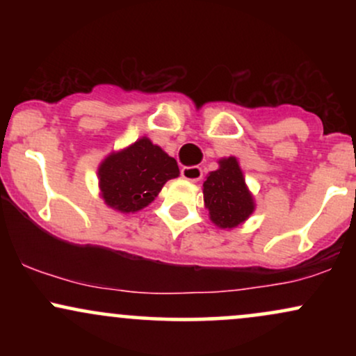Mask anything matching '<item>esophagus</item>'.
<instances>
[{"instance_id": "1", "label": "esophagus", "mask_w": 356, "mask_h": 356, "mask_svg": "<svg viewBox=\"0 0 356 356\" xmlns=\"http://www.w3.org/2000/svg\"><path fill=\"white\" fill-rule=\"evenodd\" d=\"M182 179L189 182H199L202 179V169L201 167H182L181 170Z\"/></svg>"}]
</instances>
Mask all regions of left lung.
Wrapping results in <instances>:
<instances>
[{"mask_svg":"<svg viewBox=\"0 0 356 356\" xmlns=\"http://www.w3.org/2000/svg\"><path fill=\"white\" fill-rule=\"evenodd\" d=\"M218 164L219 169L207 174L202 184L204 206L209 211L212 224L229 231L246 222L256 209V202L238 159L232 155L222 157Z\"/></svg>","mask_w":356,"mask_h":356,"instance_id":"left-lung-1","label":"left lung"}]
</instances>
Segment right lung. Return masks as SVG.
Returning a JSON list of instances; mask_svg holds the SVG:
<instances>
[{
	"label": "right lung",
	"instance_id": "1",
	"mask_svg": "<svg viewBox=\"0 0 356 356\" xmlns=\"http://www.w3.org/2000/svg\"><path fill=\"white\" fill-rule=\"evenodd\" d=\"M174 157L149 137L110 152L99 165L100 197L110 209L134 214L154 202L164 184L179 177Z\"/></svg>",
	"mask_w": 356,
	"mask_h": 356
}]
</instances>
